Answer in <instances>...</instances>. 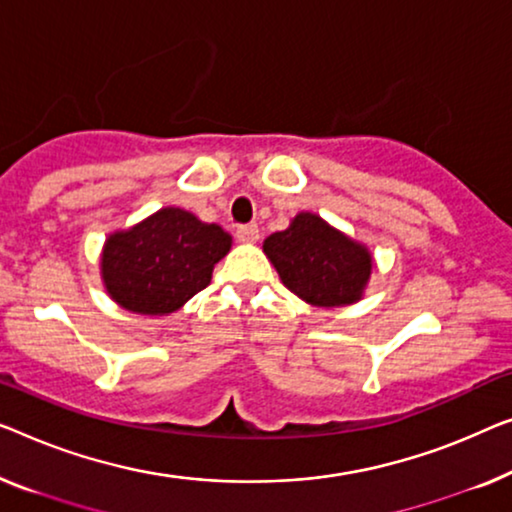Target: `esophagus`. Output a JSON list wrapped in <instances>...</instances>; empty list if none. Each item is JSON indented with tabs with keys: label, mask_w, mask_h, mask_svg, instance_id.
<instances>
[{
	"label": "esophagus",
	"mask_w": 512,
	"mask_h": 512,
	"mask_svg": "<svg viewBox=\"0 0 512 512\" xmlns=\"http://www.w3.org/2000/svg\"><path fill=\"white\" fill-rule=\"evenodd\" d=\"M235 238H238L244 244H254L258 240V226L256 224L238 226V231H235Z\"/></svg>",
	"instance_id": "esophagus-1"
}]
</instances>
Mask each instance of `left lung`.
Segmentation results:
<instances>
[{"instance_id":"left-lung-1","label":"left lung","mask_w":512,"mask_h":512,"mask_svg":"<svg viewBox=\"0 0 512 512\" xmlns=\"http://www.w3.org/2000/svg\"><path fill=\"white\" fill-rule=\"evenodd\" d=\"M263 251L288 291L307 305L325 309L362 300L374 270L367 244L314 212L295 214L286 231L265 238Z\"/></svg>"}]
</instances>
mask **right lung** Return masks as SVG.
<instances>
[{
    "label": "right lung",
    "mask_w": 512,
    "mask_h": 512,
    "mask_svg": "<svg viewBox=\"0 0 512 512\" xmlns=\"http://www.w3.org/2000/svg\"><path fill=\"white\" fill-rule=\"evenodd\" d=\"M233 247L217 224H205L182 207H161L101 249V279L110 300L143 316L182 309L212 281V270Z\"/></svg>",
    "instance_id": "add662e5"
}]
</instances>
